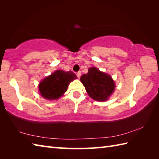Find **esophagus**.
<instances>
[{"instance_id": "obj_1", "label": "esophagus", "mask_w": 159, "mask_h": 159, "mask_svg": "<svg viewBox=\"0 0 159 159\" xmlns=\"http://www.w3.org/2000/svg\"><path fill=\"white\" fill-rule=\"evenodd\" d=\"M76 76H77V77L79 79V78L80 77V76H81V72H78L76 73Z\"/></svg>"}]
</instances>
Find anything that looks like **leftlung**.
I'll return each instance as SVG.
<instances>
[{"label":"left lung","mask_w":159,"mask_h":159,"mask_svg":"<svg viewBox=\"0 0 159 159\" xmlns=\"http://www.w3.org/2000/svg\"><path fill=\"white\" fill-rule=\"evenodd\" d=\"M80 81L92 99L106 101L113 93L116 84L111 75L101 72L97 67H90L88 72L80 76Z\"/></svg>","instance_id":"8db88e82"}]
</instances>
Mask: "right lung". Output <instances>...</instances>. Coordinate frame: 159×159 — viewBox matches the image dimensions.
<instances>
[{
    "instance_id": "add662e5",
    "label": "right lung",
    "mask_w": 159,
    "mask_h": 159,
    "mask_svg": "<svg viewBox=\"0 0 159 159\" xmlns=\"http://www.w3.org/2000/svg\"><path fill=\"white\" fill-rule=\"evenodd\" d=\"M76 79H77L76 74L72 71L56 70L39 83L38 86L39 93L45 99L57 100L63 96L70 82Z\"/></svg>"
}]
</instances>
